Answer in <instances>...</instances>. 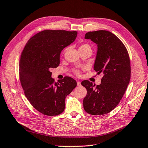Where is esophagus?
Instances as JSON below:
<instances>
[{
	"instance_id": "obj_1",
	"label": "esophagus",
	"mask_w": 148,
	"mask_h": 148,
	"mask_svg": "<svg viewBox=\"0 0 148 148\" xmlns=\"http://www.w3.org/2000/svg\"><path fill=\"white\" fill-rule=\"evenodd\" d=\"M77 84L78 86H81V82L80 81H77Z\"/></svg>"
}]
</instances>
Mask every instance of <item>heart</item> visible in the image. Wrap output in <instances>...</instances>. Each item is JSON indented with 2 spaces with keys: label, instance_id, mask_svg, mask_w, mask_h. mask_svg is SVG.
<instances>
[{
  "label": "heart",
  "instance_id": "b5f03b06",
  "mask_svg": "<svg viewBox=\"0 0 148 148\" xmlns=\"http://www.w3.org/2000/svg\"><path fill=\"white\" fill-rule=\"evenodd\" d=\"M86 47H90L89 46V45H88V44H86V43H83V44H82L81 45H80L79 49L84 48H86ZM74 72H75V73L76 74H77V75H79V74H80V71H79V70H75Z\"/></svg>",
  "mask_w": 148,
  "mask_h": 148
}]
</instances>
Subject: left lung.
Returning <instances> with one entry per match:
<instances>
[{
    "label": "left lung",
    "instance_id": "left-lung-1",
    "mask_svg": "<svg viewBox=\"0 0 148 148\" xmlns=\"http://www.w3.org/2000/svg\"><path fill=\"white\" fill-rule=\"evenodd\" d=\"M85 38L97 45L94 69L104 75L99 85L95 86L88 80L82 82V85L87 90L83 108L91 115L106 114L118 105L130 83L129 54L123 42L108 31H90Z\"/></svg>",
    "mask_w": 148,
    "mask_h": 148
}]
</instances>
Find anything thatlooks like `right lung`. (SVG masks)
<instances>
[{
  "label": "right lung",
  "instance_id": "obj_1",
  "mask_svg": "<svg viewBox=\"0 0 148 148\" xmlns=\"http://www.w3.org/2000/svg\"><path fill=\"white\" fill-rule=\"evenodd\" d=\"M77 35L76 31L45 29L32 37L22 51L19 62L21 85L31 105L43 115L62 113L66 97L77 86L70 77L55 82L50 71L59 65L61 51Z\"/></svg>",
  "mask_w": 148,
  "mask_h": 148
}]
</instances>
